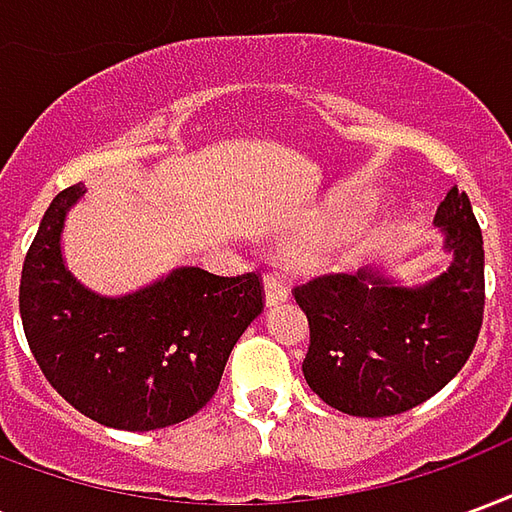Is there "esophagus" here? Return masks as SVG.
I'll return each instance as SVG.
<instances>
[{"instance_id": "1", "label": "esophagus", "mask_w": 512, "mask_h": 512, "mask_svg": "<svg viewBox=\"0 0 512 512\" xmlns=\"http://www.w3.org/2000/svg\"><path fill=\"white\" fill-rule=\"evenodd\" d=\"M263 288H266V307H277V304L288 299V285H285V279L279 277V274H266Z\"/></svg>"}]
</instances>
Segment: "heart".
<instances>
[{"label": "heart", "instance_id": "b5f03b06", "mask_svg": "<svg viewBox=\"0 0 512 512\" xmlns=\"http://www.w3.org/2000/svg\"><path fill=\"white\" fill-rule=\"evenodd\" d=\"M370 211V200L367 197H351V200H343L334 205L332 211H329V219L323 222L321 227V238H334V235H343L345 230H351L356 222H362V216ZM359 255V241H343V244H337L326 255V260L332 263V266H351Z\"/></svg>", "mask_w": 512, "mask_h": 512}]
</instances>
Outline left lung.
<instances>
[{"label":"left lung","instance_id":"obj_1","mask_svg":"<svg viewBox=\"0 0 512 512\" xmlns=\"http://www.w3.org/2000/svg\"><path fill=\"white\" fill-rule=\"evenodd\" d=\"M433 224L450 266L400 285L384 268L329 274L293 296L310 321L304 378L323 403L351 417H392L447 386L483 326V233L466 191L452 186Z\"/></svg>","mask_w":512,"mask_h":512}]
</instances>
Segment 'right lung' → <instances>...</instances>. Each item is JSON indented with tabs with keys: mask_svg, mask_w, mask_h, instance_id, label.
Segmentation results:
<instances>
[{
	"mask_svg": "<svg viewBox=\"0 0 512 512\" xmlns=\"http://www.w3.org/2000/svg\"><path fill=\"white\" fill-rule=\"evenodd\" d=\"M84 191H60L29 246L18 290L27 343L84 417L134 433L169 428L216 395L233 345L263 312L260 277L180 266L126 296H101L62 257L65 219Z\"/></svg>",
	"mask_w": 512,
	"mask_h": 512,
	"instance_id": "obj_1",
	"label": "right lung"
}]
</instances>
